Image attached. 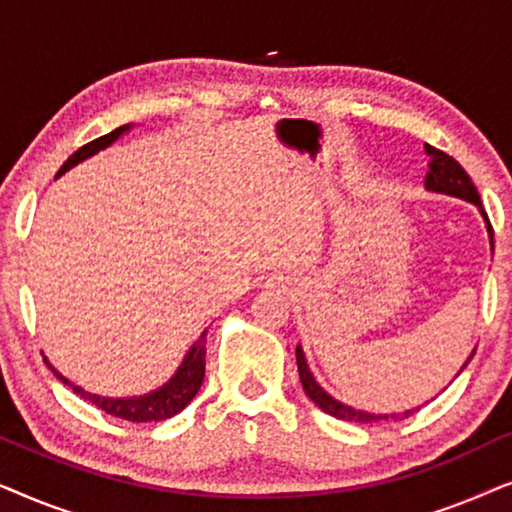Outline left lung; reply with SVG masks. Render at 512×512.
I'll list each match as a JSON object with an SVG mask.
<instances>
[{"mask_svg":"<svg viewBox=\"0 0 512 512\" xmlns=\"http://www.w3.org/2000/svg\"><path fill=\"white\" fill-rule=\"evenodd\" d=\"M426 156H429V172H426V179H424V188L431 193H443V195H450V198H459V200H466L471 202L480 209L482 219H485V226H487V235H489V247L494 251V230H492V223H489L485 209H482V202H480V195H478V188L473 186L471 177H468L464 167H461L457 160L452 156H447V153L438 151L436 146H424ZM473 354L468 356L464 366V370L468 363H471ZM296 361H298V373H300V382H303V389L305 394L312 398L314 405H319L321 410L326 412V415H331L335 419H345V422H354V424H375V422H391V419H403V417H410L412 412L419 410V408H412V410H405L403 415L401 412H391V415H375V412H366V410H359V408H352V405H345L340 403L338 398H333L328 391L321 387V384L314 380L310 366H307V359H305V352L303 347H296ZM461 370L457 375H461ZM454 375V377H457ZM433 401V398H431ZM429 403V401H426Z\"/></svg>","mask_w":512,"mask_h":512,"instance_id":"obj_1","label":"left lung"}]
</instances>
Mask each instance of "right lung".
Segmentation results:
<instances>
[{"mask_svg": "<svg viewBox=\"0 0 512 512\" xmlns=\"http://www.w3.org/2000/svg\"><path fill=\"white\" fill-rule=\"evenodd\" d=\"M132 128V125H121V128L111 130L109 135H104L100 139H93V142L81 146L79 151L72 153V156L67 158V163L60 167L58 177L60 174H65L67 170H72L74 165L83 163V160L95 156V153H100L102 149H107L116 142L118 137L125 135ZM205 342H207V331H202V335L198 340L193 342V347L188 349L184 361H181V366L177 368V373H174L170 380H167L163 387L149 391V394L144 396H128V398H111V396H100V394H90V391L81 389L79 384H74L72 380H67L65 375L58 373V370L53 368V363L46 359L48 368L53 370V375L58 377L62 384H67V387L74 389V394H79L81 398H86L97 408L107 412V415H114V417H121V419H128V422H163V419H170L177 415L186 408L188 403L193 401L195 394L200 391V384L205 380Z\"/></svg>", "mask_w": 512, "mask_h": 512, "instance_id": "1", "label": "right lung"}]
</instances>
